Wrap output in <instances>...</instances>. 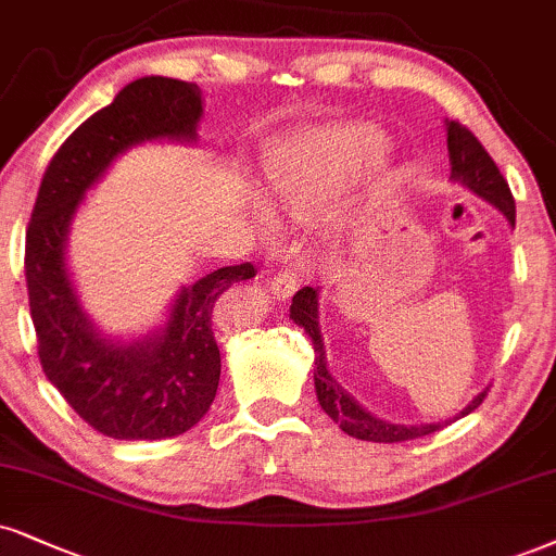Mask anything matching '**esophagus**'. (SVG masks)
<instances>
[{
    "label": "esophagus",
    "instance_id": "34e87169",
    "mask_svg": "<svg viewBox=\"0 0 556 556\" xmlns=\"http://www.w3.org/2000/svg\"><path fill=\"white\" fill-rule=\"evenodd\" d=\"M296 289H299V278L293 276L291 270L278 273L276 278L267 280V291H270V296H273V299H278V301L291 299L293 293H296Z\"/></svg>",
    "mask_w": 556,
    "mask_h": 556
}]
</instances>
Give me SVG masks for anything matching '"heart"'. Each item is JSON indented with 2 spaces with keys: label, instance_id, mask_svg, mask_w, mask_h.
Segmentation results:
<instances>
[{
  "label": "heart",
  "instance_id": "1",
  "mask_svg": "<svg viewBox=\"0 0 556 556\" xmlns=\"http://www.w3.org/2000/svg\"><path fill=\"white\" fill-rule=\"evenodd\" d=\"M381 149V134L366 126L309 128L280 136L263 156L267 201L293 218H314L353 180L361 164L371 162ZM255 222L265 235L276 229V216L267 205H255Z\"/></svg>",
  "mask_w": 556,
  "mask_h": 556
}]
</instances>
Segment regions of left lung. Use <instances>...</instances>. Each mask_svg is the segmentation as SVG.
Instances as JSON below:
<instances>
[{
	"label": "left lung",
	"instance_id": "obj_1",
	"mask_svg": "<svg viewBox=\"0 0 556 556\" xmlns=\"http://www.w3.org/2000/svg\"><path fill=\"white\" fill-rule=\"evenodd\" d=\"M445 136H448V162H451V180L467 188L469 193L482 198L492 208L505 216V222L516 226V201H513L508 182L500 175L497 164L492 156L484 152L482 143L477 136L464 128L458 121H445ZM291 319L296 321L306 338L312 340L314 348V389H317V400L327 415L345 430L348 435L358 438V441H374V443H402L413 441V438H422L435 433V430L445 428V425L456 422L458 417L475 413L488 396V389L479 392L462 413L448 417V420L438 422H420V425H402L389 422L383 417H376L368 413L363 404L355 400L351 392L334 381V376L327 368V353H325V338H321L319 327V289H301L291 301Z\"/></svg>",
	"mask_w": 556,
	"mask_h": 556
}]
</instances>
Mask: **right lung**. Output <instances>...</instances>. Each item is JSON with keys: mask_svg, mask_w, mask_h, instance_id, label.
I'll return each instance as SVG.
<instances>
[{"mask_svg": "<svg viewBox=\"0 0 556 556\" xmlns=\"http://www.w3.org/2000/svg\"><path fill=\"white\" fill-rule=\"evenodd\" d=\"M203 92L193 81L141 77L81 123L53 154L25 237V280L46 379L87 425L118 441L182 435L208 413L222 376L214 309L222 293L255 278L226 265L180 286L167 319L139 338L105 334L89 317L66 263L74 216L128 149L195 143Z\"/></svg>", "mask_w": 556, "mask_h": 556, "instance_id": "right-lung-1", "label": "right lung"}]
</instances>
